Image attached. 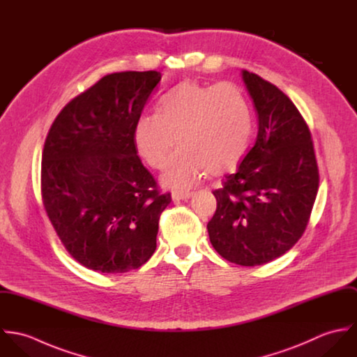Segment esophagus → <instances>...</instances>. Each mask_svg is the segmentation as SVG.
I'll list each match as a JSON object with an SVG mask.
<instances>
[{
	"instance_id": "34e87169",
	"label": "esophagus",
	"mask_w": 357,
	"mask_h": 357,
	"mask_svg": "<svg viewBox=\"0 0 357 357\" xmlns=\"http://www.w3.org/2000/svg\"><path fill=\"white\" fill-rule=\"evenodd\" d=\"M192 195H194V192H190V191H174V192L172 194V199H173L174 202L187 201V199H190Z\"/></svg>"
}]
</instances>
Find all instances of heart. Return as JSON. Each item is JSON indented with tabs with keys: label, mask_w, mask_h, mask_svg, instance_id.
Returning <instances> with one entry per match:
<instances>
[{
	"label": "heart",
	"mask_w": 357,
	"mask_h": 357,
	"mask_svg": "<svg viewBox=\"0 0 357 357\" xmlns=\"http://www.w3.org/2000/svg\"><path fill=\"white\" fill-rule=\"evenodd\" d=\"M253 135V115L242 91L228 82L202 86L184 82L165 95L158 114H143L133 130L139 155L163 169L162 183L190 188L204 174H222L245 156Z\"/></svg>",
	"instance_id": "heart-1"
}]
</instances>
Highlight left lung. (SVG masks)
Instances as JSON below:
<instances>
[{
  "label": "left lung",
  "mask_w": 357,
  "mask_h": 357,
  "mask_svg": "<svg viewBox=\"0 0 357 357\" xmlns=\"http://www.w3.org/2000/svg\"><path fill=\"white\" fill-rule=\"evenodd\" d=\"M258 133L236 173L213 195L210 242L225 259L255 266L289 252L303 236L316 199L319 170L304 118L275 85L241 71Z\"/></svg>",
  "instance_id": "1"
}]
</instances>
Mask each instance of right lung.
Here are the masks:
<instances>
[{
	"instance_id": "1",
	"label": "right lung",
	"mask_w": 357,
	"mask_h": 357,
	"mask_svg": "<svg viewBox=\"0 0 357 357\" xmlns=\"http://www.w3.org/2000/svg\"><path fill=\"white\" fill-rule=\"evenodd\" d=\"M162 75L114 73L68 102L43 153V198L67 252L84 266L123 273L156 249L160 195L135 146L137 118Z\"/></svg>"
}]
</instances>
